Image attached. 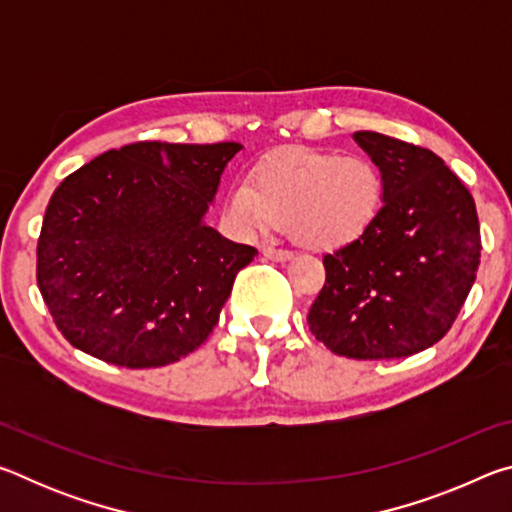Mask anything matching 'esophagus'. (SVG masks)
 Returning a JSON list of instances; mask_svg holds the SVG:
<instances>
[{"label": "esophagus", "mask_w": 512, "mask_h": 512, "mask_svg": "<svg viewBox=\"0 0 512 512\" xmlns=\"http://www.w3.org/2000/svg\"><path fill=\"white\" fill-rule=\"evenodd\" d=\"M262 253L266 259H271V262H289V259L293 257V253H289V250H282V248H264Z\"/></svg>", "instance_id": "1"}]
</instances>
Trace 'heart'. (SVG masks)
Wrapping results in <instances>:
<instances>
[{"instance_id":"1","label":"heart","mask_w":512,"mask_h":512,"mask_svg":"<svg viewBox=\"0 0 512 512\" xmlns=\"http://www.w3.org/2000/svg\"><path fill=\"white\" fill-rule=\"evenodd\" d=\"M384 205V178L375 162L287 146L255 164L250 183L225 196V216L244 235L287 228L300 246L339 250L357 244Z\"/></svg>"}]
</instances>
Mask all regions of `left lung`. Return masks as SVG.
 <instances>
[{
    "label": "left lung",
    "instance_id": "left-lung-1",
    "mask_svg": "<svg viewBox=\"0 0 512 512\" xmlns=\"http://www.w3.org/2000/svg\"><path fill=\"white\" fill-rule=\"evenodd\" d=\"M352 137L381 171L384 205L366 237L323 257L309 329L341 357H411L443 339L472 289L479 216L433 151L372 131Z\"/></svg>",
    "mask_w": 512,
    "mask_h": 512
}]
</instances>
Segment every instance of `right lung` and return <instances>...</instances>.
<instances>
[{
	"instance_id": "right-lung-1",
	"label": "right lung",
	"mask_w": 512,
	"mask_h": 512,
	"mask_svg": "<svg viewBox=\"0 0 512 512\" xmlns=\"http://www.w3.org/2000/svg\"><path fill=\"white\" fill-rule=\"evenodd\" d=\"M237 142H140L108 151L51 196L38 287L74 348L126 368L194 352L253 246L205 223Z\"/></svg>"
}]
</instances>
